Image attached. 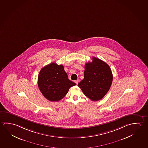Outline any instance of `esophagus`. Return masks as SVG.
<instances>
[{
    "instance_id": "obj_1",
    "label": "esophagus",
    "mask_w": 148,
    "mask_h": 148,
    "mask_svg": "<svg viewBox=\"0 0 148 148\" xmlns=\"http://www.w3.org/2000/svg\"><path fill=\"white\" fill-rule=\"evenodd\" d=\"M75 82L76 83V85H78V82H79V79H77V80H75Z\"/></svg>"
}]
</instances>
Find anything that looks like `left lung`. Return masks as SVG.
Here are the masks:
<instances>
[{
    "mask_svg": "<svg viewBox=\"0 0 148 148\" xmlns=\"http://www.w3.org/2000/svg\"><path fill=\"white\" fill-rule=\"evenodd\" d=\"M109 66L95 57L85 64L84 78L78 86L84 95L93 101L102 99L109 91L112 82Z\"/></svg>",
    "mask_w": 148,
    "mask_h": 148,
    "instance_id": "left-lung-1",
    "label": "left lung"
}]
</instances>
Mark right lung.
<instances>
[{
	"label": "right lung",
	"mask_w": 148,
	"mask_h": 148,
	"mask_svg": "<svg viewBox=\"0 0 148 148\" xmlns=\"http://www.w3.org/2000/svg\"><path fill=\"white\" fill-rule=\"evenodd\" d=\"M38 85L44 97L57 102L65 97L69 89L76 85L68 78L62 65L53 62L42 68L38 76Z\"/></svg>",
	"instance_id": "right-lung-1"
}]
</instances>
